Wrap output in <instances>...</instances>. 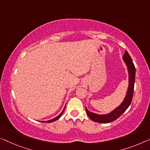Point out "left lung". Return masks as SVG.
<instances>
[{
	"label": "left lung",
	"mask_w": 150,
	"mask_h": 150,
	"mask_svg": "<svg viewBox=\"0 0 150 150\" xmlns=\"http://www.w3.org/2000/svg\"><path fill=\"white\" fill-rule=\"evenodd\" d=\"M122 59H123L125 64H127L129 73V87L126 96H125L123 102L119 106H118L117 108L107 115H98V114L89 111L87 108H86L87 115L93 121L102 122V123H108V122H112L120 117V115L129 108L132 102L135 79V67L130 55L129 54L127 50L125 51Z\"/></svg>",
	"instance_id": "1"
}]
</instances>
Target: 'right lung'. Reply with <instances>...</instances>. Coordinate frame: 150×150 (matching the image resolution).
<instances>
[{"label":"right lung","mask_w":150,"mask_h":150,"mask_svg":"<svg viewBox=\"0 0 150 150\" xmlns=\"http://www.w3.org/2000/svg\"><path fill=\"white\" fill-rule=\"evenodd\" d=\"M66 106V105H65ZM64 108H65V107H64V109H63V110L62 111V112L60 114V115H59V116H57V117H55L54 118H53V119H51V120H48V121H46V122H54V121H55V120H58L59 119V118L61 117V115H62V113H63V112H64ZM41 122H44L45 121H41Z\"/></svg>","instance_id":"obj_1"}]
</instances>
